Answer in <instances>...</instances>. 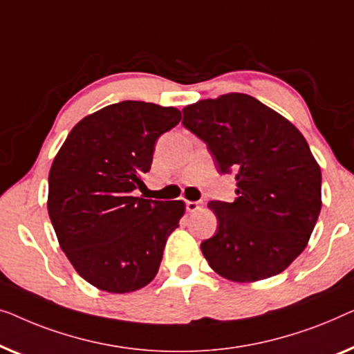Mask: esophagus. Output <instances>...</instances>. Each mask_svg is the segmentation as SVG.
I'll return each mask as SVG.
<instances>
[{"instance_id":"obj_1","label":"esophagus","mask_w":354,"mask_h":354,"mask_svg":"<svg viewBox=\"0 0 354 354\" xmlns=\"http://www.w3.org/2000/svg\"><path fill=\"white\" fill-rule=\"evenodd\" d=\"M201 208V202H194V201H186V210L187 212H196Z\"/></svg>"}]
</instances>
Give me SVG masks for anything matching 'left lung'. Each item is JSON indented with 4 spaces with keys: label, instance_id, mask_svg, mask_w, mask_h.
<instances>
[{
    "label": "left lung",
    "instance_id": "1",
    "mask_svg": "<svg viewBox=\"0 0 354 354\" xmlns=\"http://www.w3.org/2000/svg\"><path fill=\"white\" fill-rule=\"evenodd\" d=\"M220 173H236V201H212L218 231L201 243L234 282L282 272L305 250L321 212V168L303 134L258 99L229 93L183 109Z\"/></svg>",
    "mask_w": 354,
    "mask_h": 354
}]
</instances>
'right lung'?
Returning a JSON list of instances; mask_svg holds the SVG:
<instances>
[{
	"label": "right lung",
	"instance_id": "obj_1",
	"mask_svg": "<svg viewBox=\"0 0 354 354\" xmlns=\"http://www.w3.org/2000/svg\"><path fill=\"white\" fill-rule=\"evenodd\" d=\"M181 120L175 107L123 101L80 120L49 171L48 213L59 245L84 281L127 293L156 277L181 201L134 197L160 134Z\"/></svg>",
	"mask_w": 354,
	"mask_h": 354
}]
</instances>
